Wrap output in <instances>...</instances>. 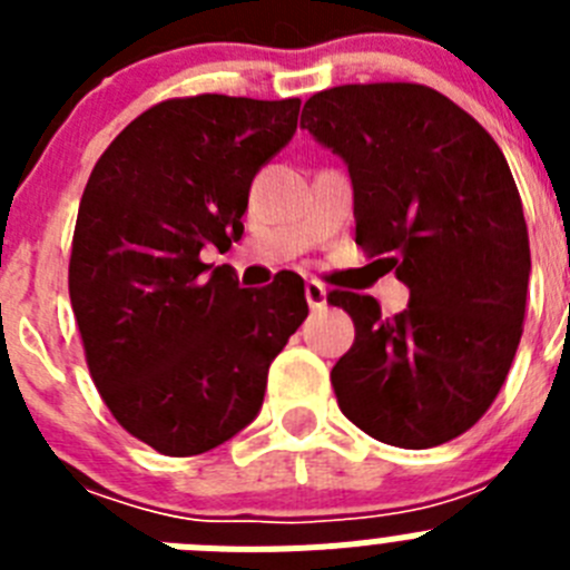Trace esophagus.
Segmentation results:
<instances>
[{
	"label": "esophagus",
	"mask_w": 570,
	"mask_h": 570,
	"mask_svg": "<svg viewBox=\"0 0 570 570\" xmlns=\"http://www.w3.org/2000/svg\"><path fill=\"white\" fill-rule=\"evenodd\" d=\"M305 299H308L311 308H322L325 302H328V291H325V285L316 279H308L305 282Z\"/></svg>",
	"instance_id": "1"
}]
</instances>
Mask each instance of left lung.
<instances>
[{
	"label": "left lung",
	"mask_w": 570,
	"mask_h": 570,
	"mask_svg": "<svg viewBox=\"0 0 570 570\" xmlns=\"http://www.w3.org/2000/svg\"><path fill=\"white\" fill-rule=\"evenodd\" d=\"M299 125L347 165L356 245L411 291L394 316L374 296H328L356 328L331 371L342 414L416 451L465 434L505 382L531 274L500 145L440 90L411 82L322 90Z\"/></svg>",
	"instance_id": "8db88e82"
}]
</instances>
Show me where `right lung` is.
Segmentation results:
<instances>
[{
    "instance_id": "add662e5",
    "label": "right lung",
    "mask_w": 570,
    "mask_h": 570,
    "mask_svg": "<svg viewBox=\"0 0 570 570\" xmlns=\"http://www.w3.org/2000/svg\"><path fill=\"white\" fill-rule=\"evenodd\" d=\"M299 105L168 99L116 136L85 185L68 288L90 376L116 422L165 456L250 425L271 362L308 316L299 276L248 291L199 256L242 236L250 183L291 142Z\"/></svg>"
}]
</instances>
